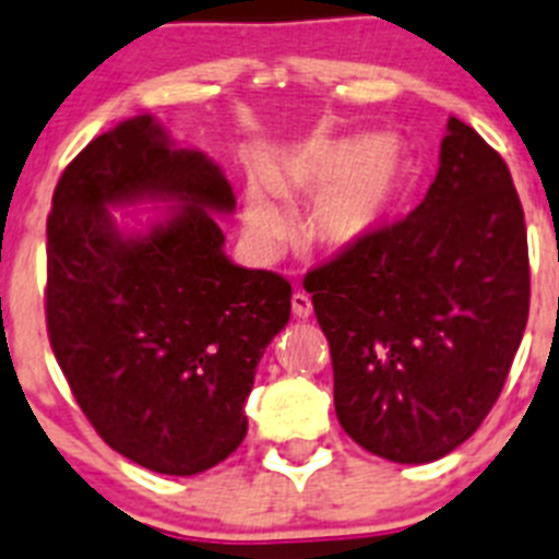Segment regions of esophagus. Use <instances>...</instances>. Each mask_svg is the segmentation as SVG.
Here are the masks:
<instances>
[{"mask_svg":"<svg viewBox=\"0 0 559 559\" xmlns=\"http://www.w3.org/2000/svg\"><path fill=\"white\" fill-rule=\"evenodd\" d=\"M293 314L298 320H307L312 314V300H309L307 293H295L293 295Z\"/></svg>","mask_w":559,"mask_h":559,"instance_id":"obj_1","label":"esophagus"}]
</instances>
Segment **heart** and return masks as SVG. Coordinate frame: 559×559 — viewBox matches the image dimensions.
I'll use <instances>...</instances> for the list:
<instances>
[{
	"mask_svg": "<svg viewBox=\"0 0 559 559\" xmlns=\"http://www.w3.org/2000/svg\"><path fill=\"white\" fill-rule=\"evenodd\" d=\"M396 157L382 140H309L273 174V187L264 179L247 186V230L266 250L284 241L286 211L277 197L281 192L282 197H314L309 233L320 245H357L385 216L396 191Z\"/></svg>",
	"mask_w": 559,
	"mask_h": 559,
	"instance_id": "heart-1",
	"label": "heart"
}]
</instances>
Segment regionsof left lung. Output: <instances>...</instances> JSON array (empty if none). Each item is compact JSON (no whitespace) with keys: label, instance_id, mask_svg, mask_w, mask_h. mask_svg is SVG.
Listing matches in <instances>:
<instances>
[{"label":"left lung","instance_id":"8db88e82","mask_svg":"<svg viewBox=\"0 0 559 559\" xmlns=\"http://www.w3.org/2000/svg\"><path fill=\"white\" fill-rule=\"evenodd\" d=\"M304 286L343 430L396 464L448 455L501 396L528 318L526 222L501 154L450 118L421 205Z\"/></svg>","mask_w":559,"mask_h":559}]
</instances>
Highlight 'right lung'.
Listing matches in <instances>:
<instances>
[{
    "label": "right lung",
    "instance_id": "right-lung-1",
    "mask_svg": "<svg viewBox=\"0 0 559 559\" xmlns=\"http://www.w3.org/2000/svg\"><path fill=\"white\" fill-rule=\"evenodd\" d=\"M134 201L175 207L123 234L108 207ZM233 207L219 165L177 148L152 115L92 140L52 193V354L100 439L152 473H205L239 448L255 366L289 320V281L222 250L213 213Z\"/></svg>",
    "mask_w": 559,
    "mask_h": 559
}]
</instances>
